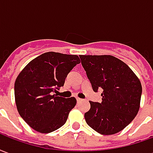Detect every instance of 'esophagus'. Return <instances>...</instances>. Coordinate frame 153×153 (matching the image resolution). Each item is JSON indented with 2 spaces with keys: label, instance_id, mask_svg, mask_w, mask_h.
<instances>
[{
  "label": "esophagus",
  "instance_id": "1",
  "mask_svg": "<svg viewBox=\"0 0 153 153\" xmlns=\"http://www.w3.org/2000/svg\"><path fill=\"white\" fill-rule=\"evenodd\" d=\"M76 99H77V102H82V101H83V99H81V98H79V97H77Z\"/></svg>",
  "mask_w": 153,
  "mask_h": 153
}]
</instances>
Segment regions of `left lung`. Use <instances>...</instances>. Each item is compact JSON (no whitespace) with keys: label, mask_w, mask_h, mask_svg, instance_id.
Returning <instances> with one entry per match:
<instances>
[{"label":"left lung","mask_w":153,"mask_h":153,"mask_svg":"<svg viewBox=\"0 0 153 153\" xmlns=\"http://www.w3.org/2000/svg\"><path fill=\"white\" fill-rule=\"evenodd\" d=\"M94 92L102 90V102L90 101L85 120L103 135L115 134L127 126L138 114L141 101V82L122 60L111 55H80Z\"/></svg>","instance_id":"8db88e82"}]
</instances>
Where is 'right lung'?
Returning <instances> with one entry per match:
<instances>
[{
  "label": "right lung",
  "mask_w": 153,
  "mask_h": 153,
  "mask_svg": "<svg viewBox=\"0 0 153 153\" xmlns=\"http://www.w3.org/2000/svg\"><path fill=\"white\" fill-rule=\"evenodd\" d=\"M79 63L77 55L49 51L32 60L19 74L15 83V104L32 128L47 134L65 124L77 101L75 97H58L54 92L63 86L67 74Z\"/></svg>",
  "instance_id": "add662e5"
}]
</instances>
